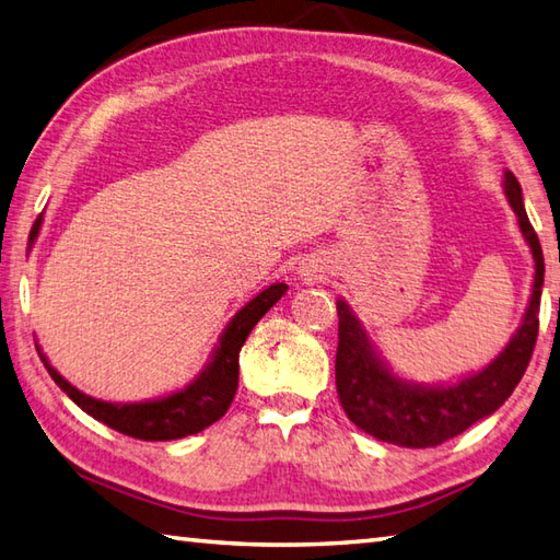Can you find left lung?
<instances>
[{"instance_id": "obj_1", "label": "left lung", "mask_w": 560, "mask_h": 560, "mask_svg": "<svg viewBox=\"0 0 560 560\" xmlns=\"http://www.w3.org/2000/svg\"><path fill=\"white\" fill-rule=\"evenodd\" d=\"M505 196L520 220L534 256V290L523 326L511 345L493 362L448 388H421L397 381L371 350L364 330L338 302V352H335V385L345 415L371 436L402 445V448H433L469 429L475 421L495 412L520 378L525 376L539 335V302L544 284V254L537 232L527 218L523 189L513 172H505Z\"/></svg>"}]
</instances>
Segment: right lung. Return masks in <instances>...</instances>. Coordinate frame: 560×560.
Instances as JSON below:
<instances>
[{
	"label": "right lung",
	"instance_id": "add662e5",
	"mask_svg": "<svg viewBox=\"0 0 560 560\" xmlns=\"http://www.w3.org/2000/svg\"><path fill=\"white\" fill-rule=\"evenodd\" d=\"M37 230H40V218L35 220L31 240L35 237ZM284 290H288V284H270V288L260 292L256 300L248 302L242 312L232 318L225 335H222L213 362L203 371V376L191 383L186 390L165 397V400L141 405H109L93 400V397L83 395L81 390H77L73 385L61 378L57 371L47 364V359L43 354L40 359L47 374L52 376L59 388L65 390L85 415L103 421L109 429L139 441L184 439L208 429L210 424H215V421L228 412V407L234 400V393H237L242 345L256 323L264 318L268 308L284 294Z\"/></svg>",
	"mask_w": 560,
	"mask_h": 560
}]
</instances>
